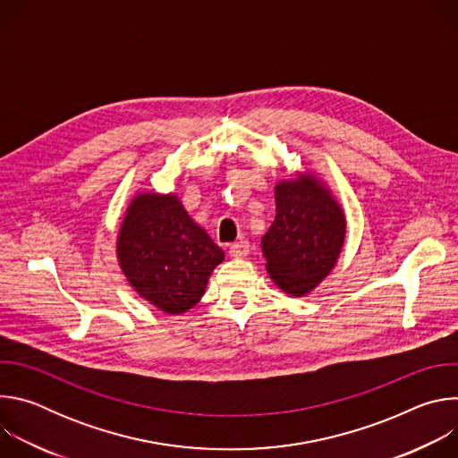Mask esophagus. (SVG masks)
Segmentation results:
<instances>
[{
    "label": "esophagus",
    "instance_id": "esophagus-1",
    "mask_svg": "<svg viewBox=\"0 0 458 458\" xmlns=\"http://www.w3.org/2000/svg\"><path fill=\"white\" fill-rule=\"evenodd\" d=\"M250 251V242L246 239H241L233 244H230V255L232 257H246Z\"/></svg>",
    "mask_w": 458,
    "mask_h": 458
}]
</instances>
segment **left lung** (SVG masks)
Returning a JSON list of instances; mask_svg holds the SVG:
<instances>
[{"mask_svg":"<svg viewBox=\"0 0 458 458\" xmlns=\"http://www.w3.org/2000/svg\"><path fill=\"white\" fill-rule=\"evenodd\" d=\"M276 207V219L260 241L267 270L284 293L302 297L334 270L346 217L328 186L310 172L277 182Z\"/></svg>","mask_w":458,"mask_h":458,"instance_id":"1","label":"left lung"}]
</instances>
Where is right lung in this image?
<instances>
[{"instance_id": "right-lung-1", "label": "right lung", "mask_w": 458, "mask_h": 458, "mask_svg": "<svg viewBox=\"0 0 458 458\" xmlns=\"http://www.w3.org/2000/svg\"><path fill=\"white\" fill-rule=\"evenodd\" d=\"M225 251L195 225L175 193L140 191L117 235L119 267L140 297L177 315L205 295Z\"/></svg>"}]
</instances>
